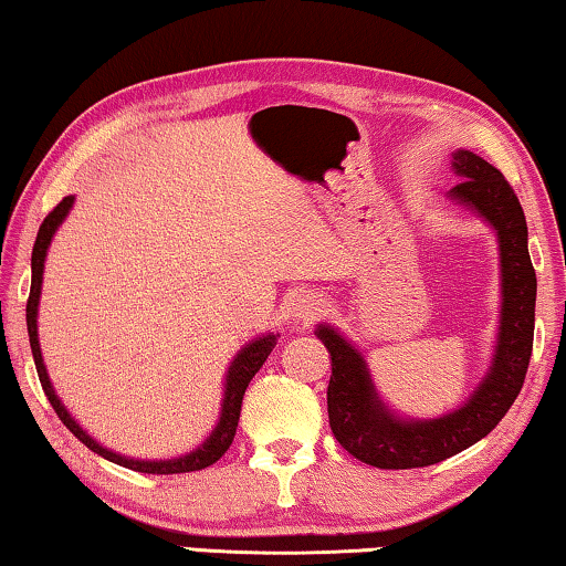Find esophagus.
<instances>
[{
    "mask_svg": "<svg viewBox=\"0 0 566 566\" xmlns=\"http://www.w3.org/2000/svg\"><path fill=\"white\" fill-rule=\"evenodd\" d=\"M290 310H292V317L310 322L324 310V300H322V294H317V292H300V294L292 296Z\"/></svg>",
    "mask_w": 566,
    "mask_h": 566,
    "instance_id": "obj_1",
    "label": "esophagus"
}]
</instances>
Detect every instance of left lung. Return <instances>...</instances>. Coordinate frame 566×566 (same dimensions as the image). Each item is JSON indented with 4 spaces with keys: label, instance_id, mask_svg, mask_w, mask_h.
Wrapping results in <instances>:
<instances>
[{
    "label": "left lung",
    "instance_id": "1",
    "mask_svg": "<svg viewBox=\"0 0 566 566\" xmlns=\"http://www.w3.org/2000/svg\"><path fill=\"white\" fill-rule=\"evenodd\" d=\"M452 169L462 181L449 189V199L494 227L502 262L500 334L492 367L474 395L439 419H399L379 399L359 349L329 324H319L314 332L332 357L327 387L332 432L352 457L379 469L429 467L479 442L520 397L530 367L536 274L526 249L522 205L502 171L474 151H452Z\"/></svg>",
    "mask_w": 566,
    "mask_h": 566
}]
</instances>
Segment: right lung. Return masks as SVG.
<instances>
[{
	"label": "right lung",
	"mask_w": 566,
	"mask_h": 566,
	"mask_svg": "<svg viewBox=\"0 0 566 566\" xmlns=\"http://www.w3.org/2000/svg\"><path fill=\"white\" fill-rule=\"evenodd\" d=\"M72 205H74V197H64L62 202L56 205L52 212L44 217L40 232H36L34 249H32V290H30V300H27V332H30L34 367H36V375H40V381H42V389H44L46 399H50V405L54 407L56 417L62 419V424L70 429V432L76 439H80L82 444H87L92 452H97L99 457L109 459V462L119 464V467L134 469V472H142V474H181V472H199V469L214 464L217 459L227 452L229 444H232V439L237 434V424H239V411H242L244 391L249 387V381H252V377L262 369V364L266 361V357H270V354H272L274 344H276V337H280V334L270 332V334H264V337H260V339H252L242 352L237 354L234 361L229 364L227 385H224V399H222V415H219L214 432L209 434L207 442L199 444L195 452L181 454L177 459H159V462H145V459L122 457L117 452H112V449L102 447L99 442H94V439L87 432H84L80 424H76L70 411L64 409L62 399L56 397V391H54L52 381H50V375H46L44 359H42L40 337H36V306H40V294H42V274H44L46 249H50L52 237H54L56 229H60V224L64 222V217L70 214Z\"/></svg>",
	"instance_id": "add662e5"
}]
</instances>
